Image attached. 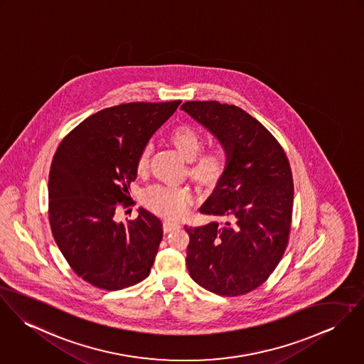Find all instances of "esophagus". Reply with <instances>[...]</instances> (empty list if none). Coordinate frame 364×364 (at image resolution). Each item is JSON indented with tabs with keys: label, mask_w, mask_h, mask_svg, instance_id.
<instances>
[{
	"label": "esophagus",
	"mask_w": 364,
	"mask_h": 364,
	"mask_svg": "<svg viewBox=\"0 0 364 364\" xmlns=\"http://www.w3.org/2000/svg\"><path fill=\"white\" fill-rule=\"evenodd\" d=\"M176 229H180V223L171 222V220H164V222H163V230H164L166 233L173 232V230H176Z\"/></svg>",
	"instance_id": "obj_1"
}]
</instances>
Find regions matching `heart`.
<instances>
[{
    "label": "heart",
    "instance_id": "obj_1",
    "mask_svg": "<svg viewBox=\"0 0 364 364\" xmlns=\"http://www.w3.org/2000/svg\"><path fill=\"white\" fill-rule=\"evenodd\" d=\"M170 141L180 152L183 158L187 161L195 159L190 167V173L196 177L202 184L212 186L215 184L225 173L228 167V155L223 149L216 148L208 151L205 154L197 155L201 151L202 135L190 125H178L170 134ZM151 148L145 146L138 158L136 167L142 171L149 159ZM193 193L187 187H171V186H154L148 188L144 194V201L146 206L154 210L155 213L168 218V219H178L181 218L188 206L193 202Z\"/></svg>",
    "mask_w": 364,
    "mask_h": 364
}]
</instances>
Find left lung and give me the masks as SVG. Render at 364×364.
I'll return each mask as SVG.
<instances>
[{
	"mask_svg": "<svg viewBox=\"0 0 364 364\" xmlns=\"http://www.w3.org/2000/svg\"><path fill=\"white\" fill-rule=\"evenodd\" d=\"M181 110L215 135L228 155L223 176L200 208L222 222L184 226L190 277L220 296L245 294L267 281L287 245L290 164L274 135L237 106L186 102Z\"/></svg>",
	"mask_w": 364,
	"mask_h": 364,
	"instance_id": "8db88e82",
	"label": "left lung"
}]
</instances>
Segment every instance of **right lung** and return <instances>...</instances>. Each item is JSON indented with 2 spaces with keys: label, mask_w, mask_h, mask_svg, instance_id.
Returning a JSON list of instances; mask_svg holds the SVG:
<instances>
[{
  "label": "right lung",
  "mask_w": 364,
  "mask_h": 364,
  "mask_svg": "<svg viewBox=\"0 0 364 364\" xmlns=\"http://www.w3.org/2000/svg\"><path fill=\"white\" fill-rule=\"evenodd\" d=\"M180 100L124 103L100 110L60 144L48 176V219L54 240L73 271L99 289L120 290L144 281L162 242L161 219L128 206L138 158Z\"/></svg>",
  "instance_id": "1"
}]
</instances>
